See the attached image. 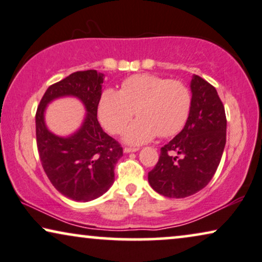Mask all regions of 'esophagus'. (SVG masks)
<instances>
[{
    "label": "esophagus",
    "mask_w": 262,
    "mask_h": 262,
    "mask_svg": "<svg viewBox=\"0 0 262 262\" xmlns=\"http://www.w3.org/2000/svg\"><path fill=\"white\" fill-rule=\"evenodd\" d=\"M138 149H139L138 147H124L123 151H124L125 153H129V152H137Z\"/></svg>",
    "instance_id": "1"
}]
</instances>
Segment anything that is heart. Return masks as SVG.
Wrapping results in <instances>:
<instances>
[{
  "mask_svg": "<svg viewBox=\"0 0 262 262\" xmlns=\"http://www.w3.org/2000/svg\"><path fill=\"white\" fill-rule=\"evenodd\" d=\"M193 106V93L181 80L151 74H135L121 82L120 91L105 89L98 100L100 123L111 134L127 129L124 140L140 145L155 139L171 138L186 125Z\"/></svg>",
  "mask_w": 262,
  "mask_h": 262,
  "instance_id": "heart-1",
  "label": "heart"
}]
</instances>
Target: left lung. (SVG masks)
<instances>
[{"instance_id":"1","label":"left lung","mask_w":262,"mask_h":262,"mask_svg":"<svg viewBox=\"0 0 262 262\" xmlns=\"http://www.w3.org/2000/svg\"><path fill=\"white\" fill-rule=\"evenodd\" d=\"M193 106L180 134L160 148L148 182L167 198L190 196L205 188L217 171L226 142L225 109L217 90L194 75Z\"/></svg>"}]
</instances>
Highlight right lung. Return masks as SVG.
Instances as JSON below:
<instances>
[{
	"label": "right lung",
	"instance_id": "right-lung-1",
	"mask_svg": "<svg viewBox=\"0 0 262 262\" xmlns=\"http://www.w3.org/2000/svg\"><path fill=\"white\" fill-rule=\"evenodd\" d=\"M104 74L95 69L80 71L49 86L36 113V137L45 173L56 189L72 200L99 198L115 180V165L123 156L120 142L107 135L97 120ZM74 95L88 114L79 130L68 138L56 137L43 122L45 106L58 96Z\"/></svg>",
	"mask_w": 262,
	"mask_h": 262
}]
</instances>
